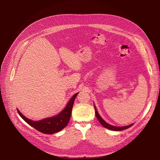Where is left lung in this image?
Returning a JSON list of instances; mask_svg holds the SVG:
<instances>
[{"label": "left lung", "instance_id": "obj_1", "mask_svg": "<svg viewBox=\"0 0 160 160\" xmlns=\"http://www.w3.org/2000/svg\"><path fill=\"white\" fill-rule=\"evenodd\" d=\"M95 115H96V117L98 119V121L100 122V123L101 124L103 127L106 128H108L109 130H114V131H121V130H125V129H127L128 128H130V127H132V126L133 124H132L130 125H128V126H126V127H113V126H112L110 124H108L106 122H105L102 118L101 117H100L97 110H96V108H95Z\"/></svg>", "mask_w": 160, "mask_h": 160}]
</instances>
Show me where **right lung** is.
<instances>
[{
	"mask_svg": "<svg viewBox=\"0 0 160 160\" xmlns=\"http://www.w3.org/2000/svg\"><path fill=\"white\" fill-rule=\"evenodd\" d=\"M78 94V93L74 95V96L69 100L68 104H67L65 108L60 113H59L55 117H50V118H47L39 121H31L27 119V117H25L19 111L18 109L17 110H18V112L21 117V118L33 128H34L35 129L42 133L47 134H52L62 130L68 124L71 118L74 99L77 97Z\"/></svg>",
	"mask_w": 160,
	"mask_h": 160,
	"instance_id": "obj_1",
	"label": "right lung"
}]
</instances>
